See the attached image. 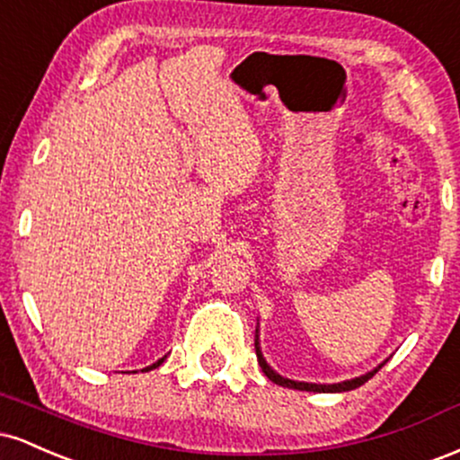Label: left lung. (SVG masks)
Here are the masks:
<instances>
[{"instance_id": "left-lung-1", "label": "left lung", "mask_w": 460, "mask_h": 460, "mask_svg": "<svg viewBox=\"0 0 460 460\" xmlns=\"http://www.w3.org/2000/svg\"><path fill=\"white\" fill-rule=\"evenodd\" d=\"M255 352H257V361H260V366L263 369V374H266L268 378H270L272 383L281 385V387H288V389H300V392H314V394H340V392H350V389H357L361 387L363 383H367L369 378L374 376V374L378 372L385 366V361L381 363L378 367L369 369V372L361 374V376H355L350 378V381H341V383H331V385H322V383H305V381H292V378H285L281 376L279 372H274V369L268 366V361L263 358V352H261V346H260V322H257V329H255Z\"/></svg>"}]
</instances>
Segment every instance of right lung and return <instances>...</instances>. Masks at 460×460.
<instances>
[{"label":"right lung","instance_id":"1","mask_svg":"<svg viewBox=\"0 0 460 460\" xmlns=\"http://www.w3.org/2000/svg\"><path fill=\"white\" fill-rule=\"evenodd\" d=\"M164 358H166V355H164L162 358H157V361H155V363H153V366H149V367H145V369H142V372H149V369H153V367H160V366H162V363H164Z\"/></svg>","mask_w":460,"mask_h":460}]
</instances>
